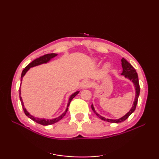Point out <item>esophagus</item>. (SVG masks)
<instances>
[{
	"label": "esophagus",
	"mask_w": 159,
	"mask_h": 159,
	"mask_svg": "<svg viewBox=\"0 0 159 159\" xmlns=\"http://www.w3.org/2000/svg\"><path fill=\"white\" fill-rule=\"evenodd\" d=\"M91 85H92V84H91V83L89 81H87V80H86V81L83 82L82 83V88L83 89H86V88H89V87H91Z\"/></svg>",
	"instance_id": "34e87169"
}]
</instances>
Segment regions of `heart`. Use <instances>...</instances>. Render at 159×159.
<instances>
[{
	"instance_id": "obj_1",
	"label": "heart",
	"mask_w": 159,
	"mask_h": 159,
	"mask_svg": "<svg viewBox=\"0 0 159 159\" xmlns=\"http://www.w3.org/2000/svg\"><path fill=\"white\" fill-rule=\"evenodd\" d=\"M95 61L97 62L98 61H97V60H95ZM110 67H111V64H110L109 63H104V66H103V70L104 71V72H107L108 70H109Z\"/></svg>"
}]
</instances>
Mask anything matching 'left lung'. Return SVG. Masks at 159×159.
<instances>
[{
    "label": "left lung",
    "instance_id": "obj_1",
    "mask_svg": "<svg viewBox=\"0 0 159 159\" xmlns=\"http://www.w3.org/2000/svg\"><path fill=\"white\" fill-rule=\"evenodd\" d=\"M121 66H122V69H123L122 73H121V75H123L125 78H126V79L131 80V81L133 83L134 88H135V93H135V98H134V100L133 102V107H132L130 111H128V112L126 115H124L123 117L119 118V119L112 120V119H108V118L101 116L100 115L96 113V111H95V109H94V107H93V104H92V109L93 112L96 114V116L100 118L101 120L108 121V122H111V123L122 122V121L126 120L127 118L134 112V110H135V109H136L137 101H138V98H139V93H140L139 79H138V75H137L136 70H134V68L133 66H132L131 64L130 63H128L124 58H122V59L121 60Z\"/></svg>",
    "mask_w": 159,
    "mask_h": 159
}]
</instances>
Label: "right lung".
Listing matches in <instances>:
<instances>
[{"label":"right lung","instance_id":"1","mask_svg":"<svg viewBox=\"0 0 159 159\" xmlns=\"http://www.w3.org/2000/svg\"><path fill=\"white\" fill-rule=\"evenodd\" d=\"M56 56H57V54H55V53H51V54H47V55H45L43 56H42L39 57V58L35 59L34 61H33L31 63H30L29 65L26 66L25 69L23 70L22 72V74H21V83H22V79L23 77L25 76V75L26 74V73L27 72V71L31 68V67H35V66H39V65H42V64H43V63H48L50 60H51L52 59H53L54 57H55ZM20 86H21V84H20ZM79 93V91H77V92H74V93H72V95L70 96V97L69 98V100H68V103H67V109H66L65 112H63L61 116H59V117H57L56 118H53V119H44V118H38V117H35L34 116H33L32 115L30 114L27 110H26L25 109V105H24V103H23V101H22V97L20 96V95H21V90H19V94H20V102H21V104H22V107L23 108V110H24V112H25V115L26 116H28V117H29L30 119H31L33 121H35V122L38 123L39 124H42L43 125V126H48V125H50V124H55L56 122H57V121H59V120H61L62 119V118L65 116V115L66 114L67 111V109H68V107L70 106V102L72 101V100L74 98V97H75L78 93Z\"/></svg>","mask_w":159,"mask_h":159}]
</instances>
